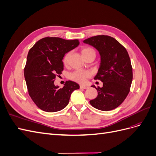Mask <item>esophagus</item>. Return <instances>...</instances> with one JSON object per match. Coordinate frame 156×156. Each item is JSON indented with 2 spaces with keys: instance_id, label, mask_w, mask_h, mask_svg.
Instances as JSON below:
<instances>
[{
  "instance_id": "esophagus-1",
  "label": "esophagus",
  "mask_w": 156,
  "mask_h": 156,
  "mask_svg": "<svg viewBox=\"0 0 156 156\" xmlns=\"http://www.w3.org/2000/svg\"><path fill=\"white\" fill-rule=\"evenodd\" d=\"M88 88V87L84 86V85H81V86H80V88H81V89H87V88Z\"/></svg>"
}]
</instances>
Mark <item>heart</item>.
I'll return each instance as SVG.
<instances>
[{
  "instance_id": "obj_1",
  "label": "heart",
  "mask_w": 156,
  "mask_h": 156,
  "mask_svg": "<svg viewBox=\"0 0 156 156\" xmlns=\"http://www.w3.org/2000/svg\"><path fill=\"white\" fill-rule=\"evenodd\" d=\"M91 52H94V53H95V51L90 48H84L82 49V54L83 56L91 53ZM69 55L70 53H69L66 55V56H64L63 61L65 64H66L68 62ZM90 77V73L87 72V71H84L81 69L75 71V72L69 73V77L70 79H72L73 81L77 82L79 83H84L87 81V79Z\"/></svg>"
}]
</instances>
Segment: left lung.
<instances>
[{
    "label": "left lung",
    "mask_w": 156,
    "mask_h": 156,
    "mask_svg": "<svg viewBox=\"0 0 156 156\" xmlns=\"http://www.w3.org/2000/svg\"><path fill=\"white\" fill-rule=\"evenodd\" d=\"M96 48L100 55V65L94 79L103 82V87L94 85L98 96L90 103L103 111L119 107L129 94L133 79V72L128 53L114 37L99 35L83 41Z\"/></svg>",
    "instance_id": "1"
}]
</instances>
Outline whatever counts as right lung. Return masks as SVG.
I'll return each instance as SVG.
<instances>
[{"mask_svg":"<svg viewBox=\"0 0 156 156\" xmlns=\"http://www.w3.org/2000/svg\"><path fill=\"white\" fill-rule=\"evenodd\" d=\"M79 45L78 40L46 37L37 41L29 50L25 68V79L29 96L40 109L59 111L66 107L71 94L79 88L75 82L68 81L63 88L55 86L56 74L64 69L66 53Z\"/></svg>","mask_w":156,"mask_h":156,"instance_id":"obj_1","label":"right lung"}]
</instances>
